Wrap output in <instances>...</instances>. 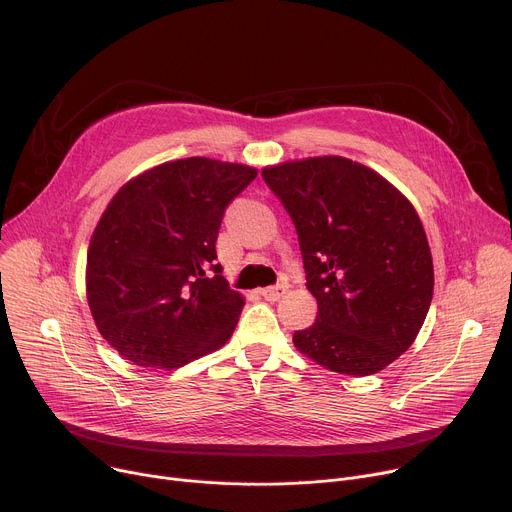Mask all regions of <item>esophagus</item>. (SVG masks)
<instances>
[{
	"mask_svg": "<svg viewBox=\"0 0 512 512\" xmlns=\"http://www.w3.org/2000/svg\"><path fill=\"white\" fill-rule=\"evenodd\" d=\"M287 291V285L285 283H279V285H269V287H263L259 294L269 300V302H277L279 298H283V294Z\"/></svg>",
	"mask_w": 512,
	"mask_h": 512,
	"instance_id": "1",
	"label": "esophagus"
}]
</instances>
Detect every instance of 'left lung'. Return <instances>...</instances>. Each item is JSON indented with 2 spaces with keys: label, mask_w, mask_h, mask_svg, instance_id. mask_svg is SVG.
Listing matches in <instances>:
<instances>
[{
  "label": "left lung",
  "mask_w": 512,
  "mask_h": 512,
  "mask_svg": "<svg viewBox=\"0 0 512 512\" xmlns=\"http://www.w3.org/2000/svg\"><path fill=\"white\" fill-rule=\"evenodd\" d=\"M296 225L316 322L294 344L352 377L383 371L415 340L433 296V263L413 204L375 170L340 156L261 172Z\"/></svg>",
  "instance_id": "8db88e82"
}]
</instances>
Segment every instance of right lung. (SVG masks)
<instances>
[{
  "label": "right lung",
  "mask_w": 512,
  "mask_h": 512,
  "mask_svg": "<svg viewBox=\"0 0 512 512\" xmlns=\"http://www.w3.org/2000/svg\"><path fill=\"white\" fill-rule=\"evenodd\" d=\"M255 168L208 158L156 166L109 202L87 255L101 336L139 367L178 369L221 348L245 300L216 263L223 214Z\"/></svg>",
  "instance_id": "add662e5"
}]
</instances>
